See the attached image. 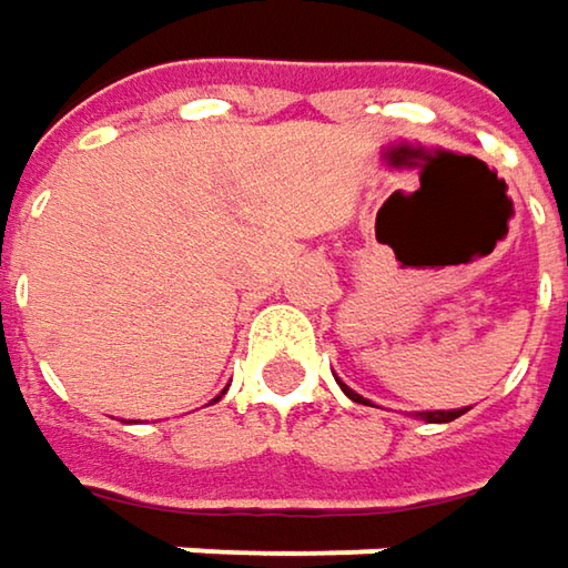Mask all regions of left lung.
Wrapping results in <instances>:
<instances>
[{
  "label": "left lung",
  "instance_id": "1",
  "mask_svg": "<svg viewBox=\"0 0 568 568\" xmlns=\"http://www.w3.org/2000/svg\"><path fill=\"white\" fill-rule=\"evenodd\" d=\"M342 389H345V396H348V399H355V403H364V406H367V399H364V396H357L355 389H348L345 383H342ZM464 412L467 409H447V412L438 409V412H418V415H422L425 422H454V418H460Z\"/></svg>",
  "mask_w": 568,
  "mask_h": 568
}]
</instances>
